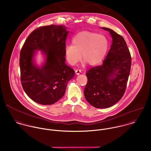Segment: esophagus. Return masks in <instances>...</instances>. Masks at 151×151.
Wrapping results in <instances>:
<instances>
[{"mask_svg": "<svg viewBox=\"0 0 151 151\" xmlns=\"http://www.w3.org/2000/svg\"><path fill=\"white\" fill-rule=\"evenodd\" d=\"M75 72H76V74L77 75H78V74H80L81 70H78V69H77V70H75Z\"/></svg>", "mask_w": 151, "mask_h": 151, "instance_id": "1", "label": "esophagus"}]
</instances>
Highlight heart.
<instances>
[{
  "label": "heart",
  "instance_id": "obj_1",
  "mask_svg": "<svg viewBox=\"0 0 151 151\" xmlns=\"http://www.w3.org/2000/svg\"><path fill=\"white\" fill-rule=\"evenodd\" d=\"M108 49V42L105 36L85 31L73 38L72 45L65 46L64 52L71 65L76 64L82 57L83 64L95 66L104 60Z\"/></svg>",
  "mask_w": 151,
  "mask_h": 151
}]
</instances>
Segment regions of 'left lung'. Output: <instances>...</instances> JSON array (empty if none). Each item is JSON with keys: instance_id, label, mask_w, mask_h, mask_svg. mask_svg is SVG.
Segmentation results:
<instances>
[{"instance_id": "1", "label": "left lung", "mask_w": 151, "mask_h": 151, "mask_svg": "<svg viewBox=\"0 0 151 151\" xmlns=\"http://www.w3.org/2000/svg\"><path fill=\"white\" fill-rule=\"evenodd\" d=\"M112 43L102 65L87 71L84 94L86 100L98 108L110 107L123 97L131 66V57L124 39L112 29Z\"/></svg>"}]
</instances>
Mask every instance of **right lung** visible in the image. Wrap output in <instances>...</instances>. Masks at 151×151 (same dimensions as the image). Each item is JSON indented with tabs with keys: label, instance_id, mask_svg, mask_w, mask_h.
<instances>
[{
	"label": "right lung",
	"instance_id": "add662e5",
	"mask_svg": "<svg viewBox=\"0 0 151 151\" xmlns=\"http://www.w3.org/2000/svg\"><path fill=\"white\" fill-rule=\"evenodd\" d=\"M68 32L65 26H42L32 32L20 54V81L26 94L36 102L51 105L64 96L68 82L75 72L65 63L64 49ZM36 50L46 55L39 68L33 63Z\"/></svg>",
	"mask_w": 151,
	"mask_h": 151
}]
</instances>
